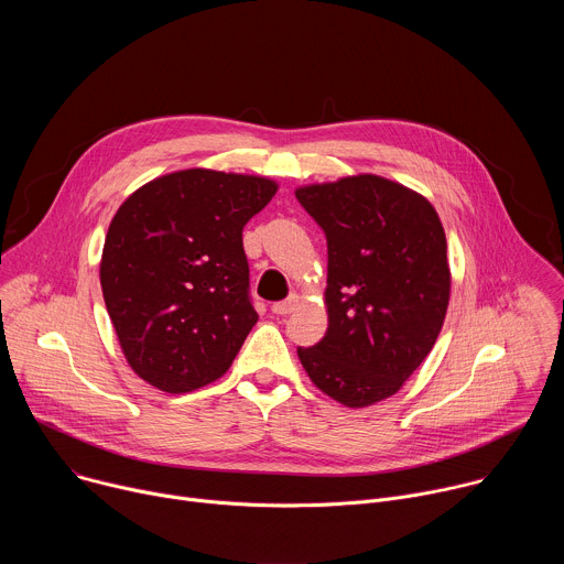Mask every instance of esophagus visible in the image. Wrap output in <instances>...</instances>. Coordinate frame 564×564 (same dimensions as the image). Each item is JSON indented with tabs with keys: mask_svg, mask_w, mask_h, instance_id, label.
<instances>
[{
	"mask_svg": "<svg viewBox=\"0 0 564 564\" xmlns=\"http://www.w3.org/2000/svg\"><path fill=\"white\" fill-rule=\"evenodd\" d=\"M296 305H299V296H290V299H285V301H276V303L272 305V312L285 316V314H290Z\"/></svg>",
	"mask_w": 564,
	"mask_h": 564,
	"instance_id": "esophagus-1",
	"label": "esophagus"
}]
</instances>
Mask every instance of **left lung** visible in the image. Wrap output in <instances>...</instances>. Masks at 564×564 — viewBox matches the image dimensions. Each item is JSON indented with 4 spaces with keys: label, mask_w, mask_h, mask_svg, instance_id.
Segmentation results:
<instances>
[{
    "label": "left lung",
    "mask_w": 564,
    "mask_h": 564,
    "mask_svg": "<svg viewBox=\"0 0 564 564\" xmlns=\"http://www.w3.org/2000/svg\"><path fill=\"white\" fill-rule=\"evenodd\" d=\"M294 194L328 238V330L299 348V359L339 404L372 406L404 386L444 326L451 268L442 220L422 194L375 174Z\"/></svg>",
    "instance_id": "8db88e82"
}]
</instances>
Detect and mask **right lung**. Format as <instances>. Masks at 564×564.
Segmentation results:
<instances>
[{
	"mask_svg": "<svg viewBox=\"0 0 564 564\" xmlns=\"http://www.w3.org/2000/svg\"><path fill=\"white\" fill-rule=\"evenodd\" d=\"M276 189L196 167L149 181L118 207L100 285L122 355L149 386L183 394L229 370L259 321L243 227Z\"/></svg>",
	"mask_w": 564,
	"mask_h": 564,
	"instance_id": "obj_1",
	"label": "right lung"
}]
</instances>
